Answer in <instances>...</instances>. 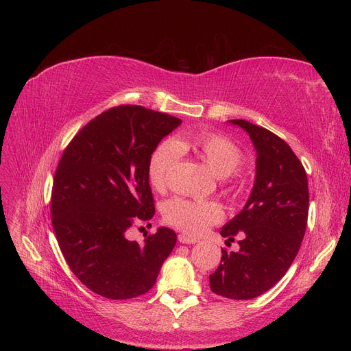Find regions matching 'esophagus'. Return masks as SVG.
Segmentation results:
<instances>
[{
  "instance_id": "esophagus-1",
  "label": "esophagus",
  "mask_w": 351,
  "mask_h": 351,
  "mask_svg": "<svg viewBox=\"0 0 351 351\" xmlns=\"http://www.w3.org/2000/svg\"><path fill=\"white\" fill-rule=\"evenodd\" d=\"M179 242L183 243V245H193V243H197L199 241L195 237H191L189 234H179Z\"/></svg>"
}]
</instances>
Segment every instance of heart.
Returning a JSON list of instances; mask_svg holds the SVG:
<instances>
[{"label":"heart","instance_id":"heart-1","mask_svg":"<svg viewBox=\"0 0 351 351\" xmlns=\"http://www.w3.org/2000/svg\"><path fill=\"white\" fill-rule=\"evenodd\" d=\"M188 152L196 154L212 173L220 179L230 176L243 160L241 149L220 135L204 132L195 136L165 141L154 151L147 168L149 180L156 191L165 188L169 173L182 158V154ZM223 216V208L215 200L173 197L163 205L165 222L192 236L206 232L212 225L219 223Z\"/></svg>","mask_w":351,"mask_h":351}]
</instances>
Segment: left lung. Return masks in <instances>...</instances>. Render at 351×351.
<instances>
[{"mask_svg": "<svg viewBox=\"0 0 351 351\" xmlns=\"http://www.w3.org/2000/svg\"><path fill=\"white\" fill-rule=\"evenodd\" d=\"M228 122L249 135L256 151V175L243 209L220 229L226 242L242 236L239 252L222 249L209 283L219 296L250 300L283 278L300 249L308 215L307 175L278 135L245 119Z\"/></svg>", "mask_w": 351, "mask_h": 351, "instance_id": "1", "label": "left lung"}]
</instances>
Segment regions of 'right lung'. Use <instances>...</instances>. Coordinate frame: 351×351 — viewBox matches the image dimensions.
Returning a JSON list of instances; mask_svg holds the SVG:
<instances>
[{"mask_svg":"<svg viewBox=\"0 0 351 351\" xmlns=\"http://www.w3.org/2000/svg\"><path fill=\"white\" fill-rule=\"evenodd\" d=\"M180 123L121 105L88 122L62 154L52 186V226L72 273L102 298L145 294L176 245L169 228H158L143 243L129 241L126 230L154 217L151 155Z\"/></svg>","mask_w":351,"mask_h":351,"instance_id":"right-lung-1","label":"right lung"}]
</instances>
